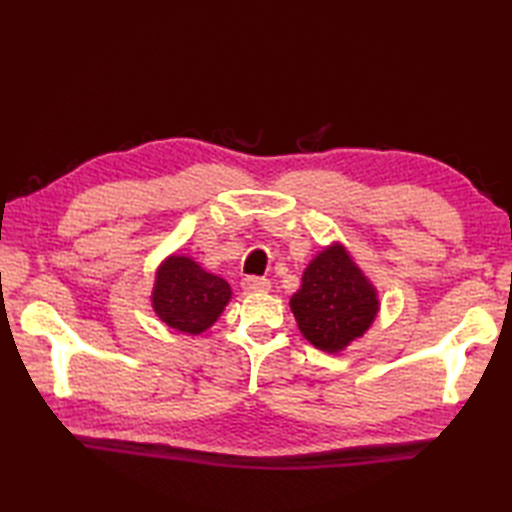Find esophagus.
Returning <instances> with one entry per match:
<instances>
[{"mask_svg": "<svg viewBox=\"0 0 512 512\" xmlns=\"http://www.w3.org/2000/svg\"><path fill=\"white\" fill-rule=\"evenodd\" d=\"M242 288L246 292H268L270 290V281L266 277H255L248 275L242 279Z\"/></svg>", "mask_w": 512, "mask_h": 512, "instance_id": "1", "label": "esophagus"}]
</instances>
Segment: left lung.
I'll list each match as a JSON object with an SVG mask.
<instances>
[{
    "label": "left lung",
    "instance_id": "obj_1",
    "mask_svg": "<svg viewBox=\"0 0 512 512\" xmlns=\"http://www.w3.org/2000/svg\"><path fill=\"white\" fill-rule=\"evenodd\" d=\"M290 310L314 347L341 352L372 325L378 297L350 253L334 244L308 264L301 288L290 299Z\"/></svg>",
    "mask_w": 512,
    "mask_h": 512
}]
</instances>
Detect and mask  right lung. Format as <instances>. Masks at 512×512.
I'll return each instance as SVG.
<instances>
[{
  "instance_id": "obj_1",
  "label": "right lung",
  "mask_w": 512,
  "mask_h": 512,
  "mask_svg": "<svg viewBox=\"0 0 512 512\" xmlns=\"http://www.w3.org/2000/svg\"><path fill=\"white\" fill-rule=\"evenodd\" d=\"M231 299V286L222 277L206 273L191 257L173 255L158 268L151 292L162 323L187 334H200L220 317Z\"/></svg>"
}]
</instances>
